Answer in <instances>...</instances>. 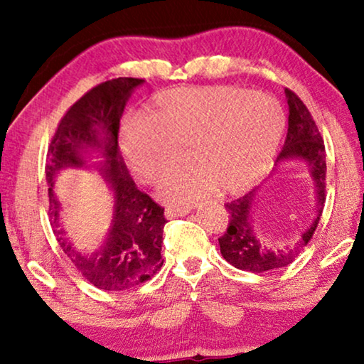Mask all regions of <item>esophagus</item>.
<instances>
[{
	"label": "esophagus",
	"instance_id": "1",
	"mask_svg": "<svg viewBox=\"0 0 364 364\" xmlns=\"http://www.w3.org/2000/svg\"><path fill=\"white\" fill-rule=\"evenodd\" d=\"M191 212V207H183V208H176V207H168L166 208V217L167 218H176V217H183Z\"/></svg>",
	"mask_w": 364,
	"mask_h": 364
}]
</instances>
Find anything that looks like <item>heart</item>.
Here are the masks:
<instances>
[{
	"label": "heart",
	"instance_id": "heart-1",
	"mask_svg": "<svg viewBox=\"0 0 364 364\" xmlns=\"http://www.w3.org/2000/svg\"><path fill=\"white\" fill-rule=\"evenodd\" d=\"M285 131V114L267 94L238 87H183L162 92L152 117H134L122 129L129 172L154 183L188 147L193 164L167 176L157 196L168 205H191L220 191L252 187L270 166Z\"/></svg>",
	"mask_w": 364,
	"mask_h": 364
}]
</instances>
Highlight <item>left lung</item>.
<instances>
[{
	"label": "left lung",
	"mask_w": 364,
	"mask_h": 364,
	"mask_svg": "<svg viewBox=\"0 0 364 364\" xmlns=\"http://www.w3.org/2000/svg\"><path fill=\"white\" fill-rule=\"evenodd\" d=\"M285 96L288 102V132L285 146H283L280 156L277 157L275 166L278 167L291 161L306 164L313 186H315V218H313L311 225L301 233L300 240L296 243L285 245L283 248H268L253 230L252 213L257 198L255 188L247 196L225 203L230 220H228L227 232L218 238L220 253L230 265L252 273L273 272L290 265L298 253L311 240L326 200V154L323 137L301 99L290 89H285Z\"/></svg>",
	"instance_id": "1"
}]
</instances>
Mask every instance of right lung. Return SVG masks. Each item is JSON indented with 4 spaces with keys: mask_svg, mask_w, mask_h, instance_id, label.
<instances>
[{
    "mask_svg": "<svg viewBox=\"0 0 364 364\" xmlns=\"http://www.w3.org/2000/svg\"><path fill=\"white\" fill-rule=\"evenodd\" d=\"M141 84L144 79L117 77L92 87L64 114L48 149L46 181L54 235L82 277L107 291L141 285L156 275L164 263L162 233L167 222L164 208L139 191L117 144L124 107ZM94 151L103 161L86 166ZM68 166L96 168L113 191L112 228L103 245L92 254L74 249L58 222L60 204L53 196V178Z\"/></svg>",
    "mask_w": 364,
    "mask_h": 364,
    "instance_id": "1",
    "label": "right lung"
}]
</instances>
